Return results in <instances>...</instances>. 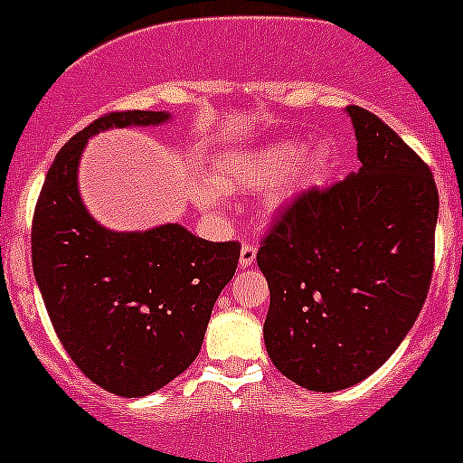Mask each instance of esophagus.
I'll use <instances>...</instances> for the list:
<instances>
[{
    "instance_id": "esophagus-1",
    "label": "esophagus",
    "mask_w": 463,
    "mask_h": 463,
    "mask_svg": "<svg viewBox=\"0 0 463 463\" xmlns=\"http://www.w3.org/2000/svg\"><path fill=\"white\" fill-rule=\"evenodd\" d=\"M255 255H258V246H255V241H246L244 246H241V253H240V267H250V264L255 262Z\"/></svg>"
}]
</instances>
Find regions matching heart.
Here are the masks:
<instances>
[{
  "instance_id": "heart-1",
  "label": "heart",
  "mask_w": 463,
  "mask_h": 463,
  "mask_svg": "<svg viewBox=\"0 0 463 463\" xmlns=\"http://www.w3.org/2000/svg\"><path fill=\"white\" fill-rule=\"evenodd\" d=\"M326 160V149H312L300 156L296 145H273L255 151L240 154L223 160L214 174V185L223 192L232 190H264L287 176L289 181H305L318 172ZM205 201L213 203L214 196L205 194Z\"/></svg>"
}]
</instances>
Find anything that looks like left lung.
<instances>
[{"instance_id": "left-lung-1", "label": "left lung", "mask_w": 463, "mask_h": 463, "mask_svg": "<svg viewBox=\"0 0 463 463\" xmlns=\"http://www.w3.org/2000/svg\"><path fill=\"white\" fill-rule=\"evenodd\" d=\"M345 110L360 172L300 192L258 250L271 291L269 357L291 383L323 393L362 383L392 357L434 271L432 172L378 115Z\"/></svg>"}]
</instances>
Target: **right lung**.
<instances>
[{"mask_svg": "<svg viewBox=\"0 0 463 463\" xmlns=\"http://www.w3.org/2000/svg\"><path fill=\"white\" fill-rule=\"evenodd\" d=\"M167 118L115 110L76 133L49 167L31 226L35 280L62 348L94 384L124 398L158 392L196 360L241 249L176 223L110 232L85 213L76 167L88 137Z\"/></svg>", "mask_w": 463, "mask_h": 463, "instance_id": "add662e5", "label": "right lung"}]
</instances>
